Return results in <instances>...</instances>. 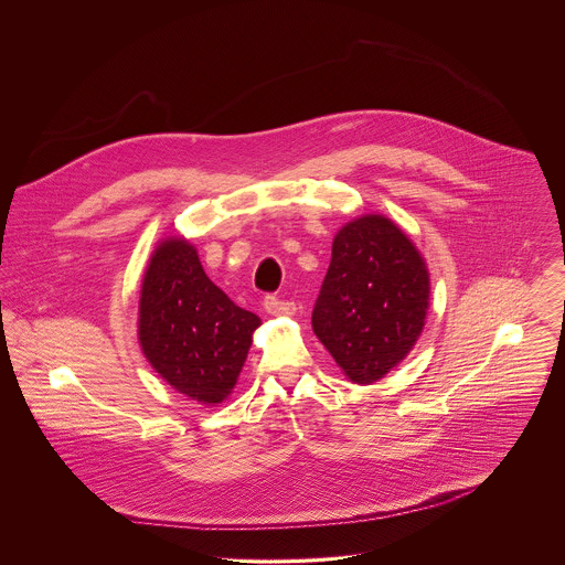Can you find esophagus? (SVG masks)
<instances>
[{
	"instance_id": "1",
	"label": "esophagus",
	"mask_w": 565,
	"mask_h": 565,
	"mask_svg": "<svg viewBox=\"0 0 565 565\" xmlns=\"http://www.w3.org/2000/svg\"><path fill=\"white\" fill-rule=\"evenodd\" d=\"M263 307L274 318H291V316H296V305L294 302H285V300L276 298V296H267Z\"/></svg>"
}]
</instances>
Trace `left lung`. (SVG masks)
Returning a JSON list of instances; mask_svg holds the SVG:
<instances>
[{
	"label": "left lung",
	"mask_w": 565,
	"mask_h": 565,
	"mask_svg": "<svg viewBox=\"0 0 565 565\" xmlns=\"http://www.w3.org/2000/svg\"><path fill=\"white\" fill-rule=\"evenodd\" d=\"M430 302L424 256L385 215H361L332 239L313 332L356 385L381 381L417 343Z\"/></svg>",
	"instance_id": "8db88e82"
}]
</instances>
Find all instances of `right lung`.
Wrapping results in <instances>:
<instances>
[{
    "instance_id": "obj_1",
    "label": "right lung",
    "mask_w": 565,
    "mask_h": 565,
    "mask_svg": "<svg viewBox=\"0 0 565 565\" xmlns=\"http://www.w3.org/2000/svg\"><path fill=\"white\" fill-rule=\"evenodd\" d=\"M258 316L237 307L204 271L195 245L161 239L139 291V345L178 394L222 404L235 390Z\"/></svg>"
}]
</instances>
